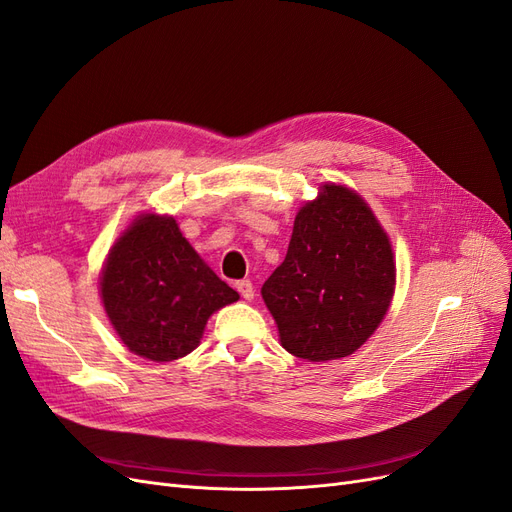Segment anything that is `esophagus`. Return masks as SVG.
Listing matches in <instances>:
<instances>
[{
  "label": "esophagus",
  "instance_id": "obj_1",
  "mask_svg": "<svg viewBox=\"0 0 512 512\" xmlns=\"http://www.w3.org/2000/svg\"><path fill=\"white\" fill-rule=\"evenodd\" d=\"M237 290H239V294H241V297H243L245 301H252V299H254V286H252L250 280L237 282Z\"/></svg>",
  "mask_w": 512,
  "mask_h": 512
}]
</instances>
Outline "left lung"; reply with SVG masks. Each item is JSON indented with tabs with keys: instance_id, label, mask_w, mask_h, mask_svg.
<instances>
[{
	"instance_id": "1",
	"label": "left lung",
	"mask_w": 512,
	"mask_h": 512,
	"mask_svg": "<svg viewBox=\"0 0 512 512\" xmlns=\"http://www.w3.org/2000/svg\"><path fill=\"white\" fill-rule=\"evenodd\" d=\"M260 292L290 354L314 363L342 359L389 312L391 241L359 194L324 183L299 209L288 254Z\"/></svg>"
}]
</instances>
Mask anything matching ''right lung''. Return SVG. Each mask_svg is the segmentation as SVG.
<instances>
[{"label": "right lung", "instance_id": "add662e5", "mask_svg": "<svg viewBox=\"0 0 512 512\" xmlns=\"http://www.w3.org/2000/svg\"><path fill=\"white\" fill-rule=\"evenodd\" d=\"M104 312L134 354L168 363L190 354L205 324L239 292L205 265L170 215L143 213L121 232L100 275Z\"/></svg>", "mask_w": 512, "mask_h": 512}]
</instances>
